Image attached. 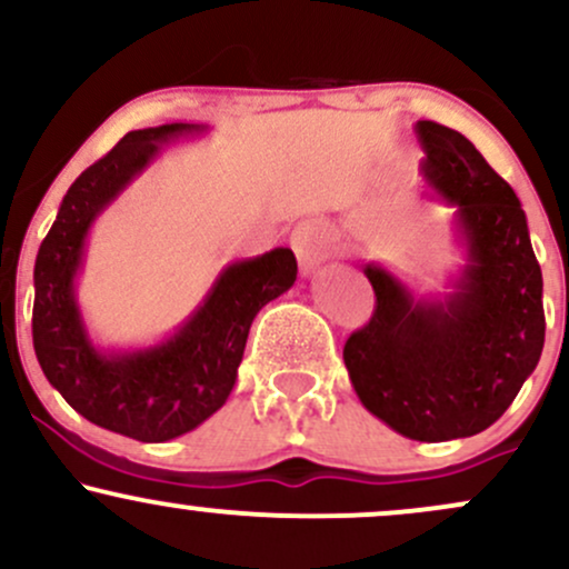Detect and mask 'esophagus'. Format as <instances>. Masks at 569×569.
Wrapping results in <instances>:
<instances>
[{
	"instance_id": "34e87169",
	"label": "esophagus",
	"mask_w": 569,
	"mask_h": 569,
	"mask_svg": "<svg viewBox=\"0 0 569 569\" xmlns=\"http://www.w3.org/2000/svg\"><path fill=\"white\" fill-rule=\"evenodd\" d=\"M291 248L302 272H312L326 259V230L318 221H302L293 227Z\"/></svg>"
}]
</instances>
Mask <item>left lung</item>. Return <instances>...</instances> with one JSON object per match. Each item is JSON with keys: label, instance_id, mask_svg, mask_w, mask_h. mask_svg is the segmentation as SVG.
<instances>
[{"label": "left lung", "instance_id": "obj_1", "mask_svg": "<svg viewBox=\"0 0 569 569\" xmlns=\"http://www.w3.org/2000/svg\"><path fill=\"white\" fill-rule=\"evenodd\" d=\"M415 130L422 176L455 206L466 267L443 299H415L385 267H363L375 312L342 356L363 407L396 433L466 439L500 420L538 367L543 276L511 184L457 130L433 120Z\"/></svg>", "mask_w": 569, "mask_h": 569}]
</instances>
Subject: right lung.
<instances>
[{
  "mask_svg": "<svg viewBox=\"0 0 569 569\" xmlns=\"http://www.w3.org/2000/svg\"><path fill=\"white\" fill-rule=\"evenodd\" d=\"M200 130L206 128L171 122L122 136L63 194L34 264L31 337L48 382L93 426L147 443L189 433L224 407L253 318L297 280L291 248H272L224 267L202 305L166 342L128 352L93 348L74 299L90 224L158 158L160 143Z\"/></svg>",
  "mask_w": 569,
  "mask_h": 569,
  "instance_id": "obj_1",
  "label": "right lung"
}]
</instances>
